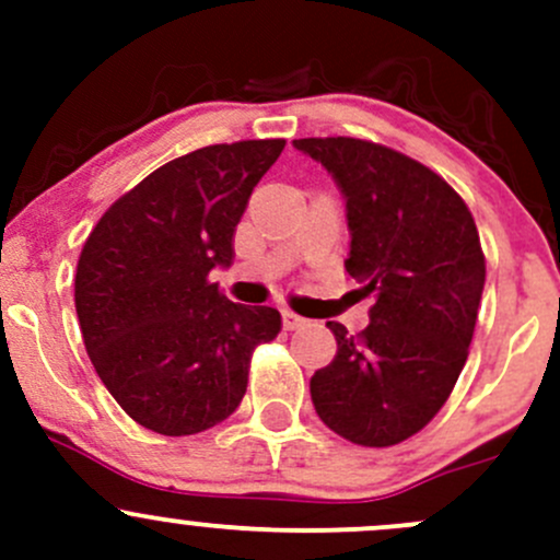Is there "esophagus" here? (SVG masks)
Listing matches in <instances>:
<instances>
[{
  "mask_svg": "<svg viewBox=\"0 0 560 560\" xmlns=\"http://www.w3.org/2000/svg\"><path fill=\"white\" fill-rule=\"evenodd\" d=\"M281 322H284L287 330H298V327L306 325V319H303V316L295 314V312H284V314H281Z\"/></svg>",
  "mask_w": 560,
  "mask_h": 560,
  "instance_id": "esophagus-1",
  "label": "esophagus"
}]
</instances>
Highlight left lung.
Here are the masks:
<instances>
[{
	"instance_id": "1",
	"label": "left lung",
	"mask_w": 560,
	"mask_h": 560,
	"mask_svg": "<svg viewBox=\"0 0 560 560\" xmlns=\"http://www.w3.org/2000/svg\"><path fill=\"white\" fill-rule=\"evenodd\" d=\"M347 197L352 248L343 268L374 298L369 327L338 343L312 376L319 420L360 447H393L420 433L453 393L468 358L485 287L471 211L422 162L360 138H301Z\"/></svg>"
}]
</instances>
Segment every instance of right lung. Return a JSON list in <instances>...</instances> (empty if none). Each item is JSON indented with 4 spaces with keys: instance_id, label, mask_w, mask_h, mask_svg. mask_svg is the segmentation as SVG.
<instances>
[{
    "instance_id": "obj_1",
    "label": "right lung",
    "mask_w": 560,
    "mask_h": 560,
    "mask_svg": "<svg viewBox=\"0 0 560 560\" xmlns=\"http://www.w3.org/2000/svg\"><path fill=\"white\" fill-rule=\"evenodd\" d=\"M287 140L217 143L145 175L81 248L75 312L89 360L138 425L191 436L228 420L259 343L281 314L233 303L208 276L233 262V235Z\"/></svg>"
}]
</instances>
